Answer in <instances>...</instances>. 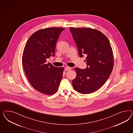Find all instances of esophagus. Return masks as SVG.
<instances>
[{
  "label": "esophagus",
  "instance_id": "esophagus-1",
  "mask_svg": "<svg viewBox=\"0 0 133 133\" xmlns=\"http://www.w3.org/2000/svg\"><path fill=\"white\" fill-rule=\"evenodd\" d=\"M70 70H71V67H66L65 68V70L66 71H68Z\"/></svg>",
  "mask_w": 133,
  "mask_h": 133
}]
</instances>
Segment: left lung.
Segmentation results:
<instances>
[{"label":"left lung","instance_id":"8db88e82","mask_svg":"<svg viewBox=\"0 0 133 133\" xmlns=\"http://www.w3.org/2000/svg\"><path fill=\"white\" fill-rule=\"evenodd\" d=\"M79 56H86L85 69L75 68L74 89L81 94L95 92L104 84L113 70L112 49L108 39L100 31L90 28L70 27Z\"/></svg>","mask_w":133,"mask_h":133}]
</instances>
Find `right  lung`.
I'll return each mask as SVG.
<instances>
[{"mask_svg": "<svg viewBox=\"0 0 133 133\" xmlns=\"http://www.w3.org/2000/svg\"><path fill=\"white\" fill-rule=\"evenodd\" d=\"M65 28H49L38 30L27 40L22 61L24 71L32 87L50 95L56 93L63 77V67H55L46 59L54 57L57 40Z\"/></svg>", "mask_w": 133, "mask_h": 133, "instance_id": "obj_1", "label": "right lung"}]
</instances>
